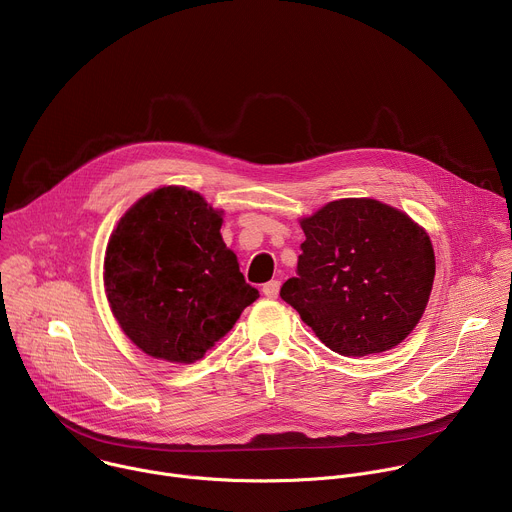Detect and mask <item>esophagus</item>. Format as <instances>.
<instances>
[{"mask_svg": "<svg viewBox=\"0 0 512 512\" xmlns=\"http://www.w3.org/2000/svg\"><path fill=\"white\" fill-rule=\"evenodd\" d=\"M278 290H280V280H270L262 286V292L268 296V298H276L278 296Z\"/></svg>", "mask_w": 512, "mask_h": 512, "instance_id": "esophagus-1", "label": "esophagus"}]
</instances>
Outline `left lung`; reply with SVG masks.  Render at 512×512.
I'll use <instances>...</instances> for the list:
<instances>
[{"mask_svg": "<svg viewBox=\"0 0 512 512\" xmlns=\"http://www.w3.org/2000/svg\"><path fill=\"white\" fill-rule=\"evenodd\" d=\"M300 228L296 276L280 296L331 351L383 353L416 329L436 274L420 224L377 199L345 197L302 218Z\"/></svg>", "mask_w": 512, "mask_h": 512, "instance_id": "left-lung-1", "label": "left lung"}]
</instances>
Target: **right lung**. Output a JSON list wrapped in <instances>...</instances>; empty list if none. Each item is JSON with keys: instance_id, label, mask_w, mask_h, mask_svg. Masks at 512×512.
<instances>
[{"instance_id": "obj_1", "label": "right lung", "mask_w": 512, "mask_h": 512, "mask_svg": "<svg viewBox=\"0 0 512 512\" xmlns=\"http://www.w3.org/2000/svg\"><path fill=\"white\" fill-rule=\"evenodd\" d=\"M220 210L165 185L125 212L105 254V292L123 333L149 357L195 363L260 294L224 244Z\"/></svg>"}]
</instances>
